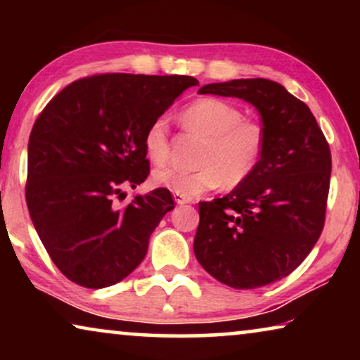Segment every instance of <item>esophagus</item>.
<instances>
[{
  "mask_svg": "<svg viewBox=\"0 0 360 360\" xmlns=\"http://www.w3.org/2000/svg\"><path fill=\"white\" fill-rule=\"evenodd\" d=\"M174 200H175L176 205H186V203H190V201H191V198H186V196L179 195V193H174Z\"/></svg>",
  "mask_w": 360,
  "mask_h": 360,
  "instance_id": "1",
  "label": "esophagus"
}]
</instances>
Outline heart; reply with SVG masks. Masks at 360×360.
I'll list each match as a JSON object with an SVG mask.
<instances>
[{
    "mask_svg": "<svg viewBox=\"0 0 360 360\" xmlns=\"http://www.w3.org/2000/svg\"><path fill=\"white\" fill-rule=\"evenodd\" d=\"M184 120L208 139L198 159L201 167L159 169L152 174L154 185L191 198L221 184L234 188L254 174L262 155L264 136L257 124L244 121L239 108L218 98H203L186 108ZM144 150L154 165H164L169 159V124L164 117H157L146 129Z\"/></svg>",
    "mask_w": 360,
    "mask_h": 360,
    "instance_id": "b5f03b06",
    "label": "heart"
}]
</instances>
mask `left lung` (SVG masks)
I'll use <instances>...</instances> for the list:
<instances>
[{
	"label": "left lung",
	"instance_id": "1",
	"mask_svg": "<svg viewBox=\"0 0 360 360\" xmlns=\"http://www.w3.org/2000/svg\"><path fill=\"white\" fill-rule=\"evenodd\" d=\"M233 96L262 120L257 169L223 198L200 203L193 250L206 272L238 290L292 274L319 239L331 176V152L309 108L277 82L239 78L201 86Z\"/></svg>",
	"mask_w": 360,
	"mask_h": 360
}]
</instances>
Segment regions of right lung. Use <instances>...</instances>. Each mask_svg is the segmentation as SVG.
I'll return each instance as SVG.
<instances>
[{
	"label": "right lung",
	"mask_w": 360,
	"mask_h": 360,
	"mask_svg": "<svg viewBox=\"0 0 360 360\" xmlns=\"http://www.w3.org/2000/svg\"><path fill=\"white\" fill-rule=\"evenodd\" d=\"M185 75L106 73L73 82L53 96L27 146L26 201L52 262L86 288L111 287L147 254L149 238L175 208L169 190L115 198L149 175L144 134L186 88Z\"/></svg>",
	"instance_id": "obj_1"
}]
</instances>
